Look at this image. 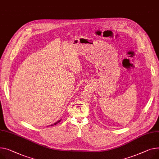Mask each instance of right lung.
<instances>
[{
	"instance_id": "obj_1",
	"label": "right lung",
	"mask_w": 159,
	"mask_h": 159,
	"mask_svg": "<svg viewBox=\"0 0 159 159\" xmlns=\"http://www.w3.org/2000/svg\"><path fill=\"white\" fill-rule=\"evenodd\" d=\"M61 121V120H59V121H57V122H56V123H54V124H52V125H51V126H53V125H57V123H59V122H60V121Z\"/></svg>"
}]
</instances>
